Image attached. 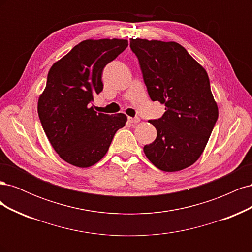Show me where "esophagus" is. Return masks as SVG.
Instances as JSON below:
<instances>
[{
	"mask_svg": "<svg viewBox=\"0 0 252 252\" xmlns=\"http://www.w3.org/2000/svg\"><path fill=\"white\" fill-rule=\"evenodd\" d=\"M128 122H129V123H131V124H136V123H139V122H140V118H138V117H135V118L128 117Z\"/></svg>",
	"mask_w": 252,
	"mask_h": 252,
	"instance_id": "34e87169",
	"label": "esophagus"
}]
</instances>
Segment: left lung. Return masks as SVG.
<instances>
[{"label": "left lung", "instance_id": "left-lung-1", "mask_svg": "<svg viewBox=\"0 0 252 252\" xmlns=\"http://www.w3.org/2000/svg\"><path fill=\"white\" fill-rule=\"evenodd\" d=\"M152 101L165 104L162 118L149 120L157 139L144 152L157 168L179 171L200 158L219 110L204 68L175 42L130 39Z\"/></svg>", "mask_w": 252, "mask_h": 252}]
</instances>
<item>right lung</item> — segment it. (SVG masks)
I'll list each match as a JSON object with an SVG mask.
<instances>
[{
	"instance_id": "1",
	"label": "right lung",
	"mask_w": 252,
	"mask_h": 252,
	"mask_svg": "<svg viewBox=\"0 0 252 252\" xmlns=\"http://www.w3.org/2000/svg\"><path fill=\"white\" fill-rule=\"evenodd\" d=\"M127 46V40H86L51 66L37 112L51 146L67 163L94 165L125 126V114L97 113L90 103L103 90L104 67Z\"/></svg>"
}]
</instances>
